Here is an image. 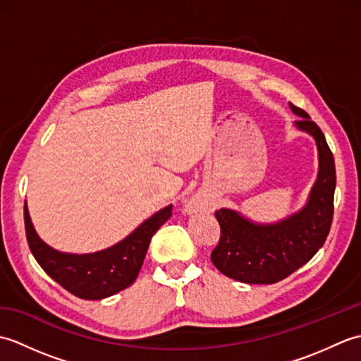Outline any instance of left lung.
Returning <instances> with one entry per match:
<instances>
[{
	"label": "left lung",
	"mask_w": 361,
	"mask_h": 361,
	"mask_svg": "<svg viewBox=\"0 0 361 361\" xmlns=\"http://www.w3.org/2000/svg\"><path fill=\"white\" fill-rule=\"evenodd\" d=\"M290 109L301 118L295 127L317 142L318 176L302 208L274 224H259L228 208L216 212L221 234L211 260L234 281L274 283L286 279L317 255L331 231L336 185L334 155L309 114L291 104Z\"/></svg>",
	"instance_id": "obj_1"
}]
</instances>
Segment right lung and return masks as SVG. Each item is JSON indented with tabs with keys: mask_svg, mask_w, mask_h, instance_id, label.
Masks as SVG:
<instances>
[{
	"mask_svg": "<svg viewBox=\"0 0 361 361\" xmlns=\"http://www.w3.org/2000/svg\"><path fill=\"white\" fill-rule=\"evenodd\" d=\"M171 216L172 204H169L111 247L88 255H74L54 250L40 239L25 202L26 237L38 265L70 293L91 301L113 296L132 286L142 267L152 235Z\"/></svg>",
	"mask_w": 361,
	"mask_h": 361,
	"instance_id": "right-lung-1",
	"label": "right lung"
}]
</instances>
